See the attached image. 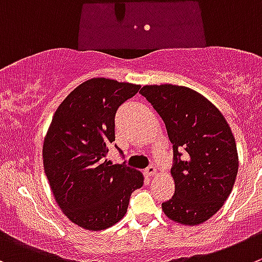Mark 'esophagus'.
<instances>
[{
    "instance_id": "1",
    "label": "esophagus",
    "mask_w": 262,
    "mask_h": 262,
    "mask_svg": "<svg viewBox=\"0 0 262 262\" xmlns=\"http://www.w3.org/2000/svg\"><path fill=\"white\" fill-rule=\"evenodd\" d=\"M157 173V168L154 166H149L148 168L145 170V175L149 176V178H151V176H154Z\"/></svg>"
}]
</instances>
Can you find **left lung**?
<instances>
[{
	"label": "left lung",
	"mask_w": 262,
	"mask_h": 262,
	"mask_svg": "<svg viewBox=\"0 0 262 262\" xmlns=\"http://www.w3.org/2000/svg\"><path fill=\"white\" fill-rule=\"evenodd\" d=\"M140 94L163 119L172 143L175 194L162 210L176 223L199 225L223 207L235 183L239 162L230 126L210 100L189 87L150 84Z\"/></svg>",
	"instance_id": "left-lung-1"
}]
</instances>
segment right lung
Returning a JSON list of instances; mask_svg holds the SVG:
<instances>
[{"label": "right lung", "instance_id": "right-lung-1", "mask_svg": "<svg viewBox=\"0 0 262 262\" xmlns=\"http://www.w3.org/2000/svg\"><path fill=\"white\" fill-rule=\"evenodd\" d=\"M139 89L140 84L116 79H89L64 99L52 117L42 148L45 173L64 215L86 230L118 223L131 194L144 184L140 171L103 162L116 140L117 109Z\"/></svg>", "mask_w": 262, "mask_h": 262}]
</instances>
